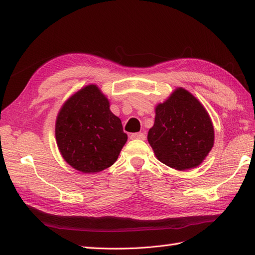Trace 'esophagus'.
Instances as JSON below:
<instances>
[{
  "instance_id": "obj_1",
  "label": "esophagus",
  "mask_w": 255,
  "mask_h": 255,
  "mask_svg": "<svg viewBox=\"0 0 255 255\" xmlns=\"http://www.w3.org/2000/svg\"><path fill=\"white\" fill-rule=\"evenodd\" d=\"M131 139H140V140H144L145 139V134L143 132H134L130 134Z\"/></svg>"
}]
</instances>
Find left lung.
<instances>
[{
	"label": "left lung",
	"mask_w": 255,
	"mask_h": 255,
	"mask_svg": "<svg viewBox=\"0 0 255 255\" xmlns=\"http://www.w3.org/2000/svg\"><path fill=\"white\" fill-rule=\"evenodd\" d=\"M214 127L208 113L184 89L155 108L148 141L162 163L178 171L202 163L214 145Z\"/></svg>",
	"instance_id": "8db88e82"
}]
</instances>
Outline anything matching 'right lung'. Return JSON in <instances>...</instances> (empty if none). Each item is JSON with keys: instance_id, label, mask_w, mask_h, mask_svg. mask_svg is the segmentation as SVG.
<instances>
[{"instance_id": "right-lung-1", "label": "right lung", "mask_w": 255, "mask_h": 255, "mask_svg": "<svg viewBox=\"0 0 255 255\" xmlns=\"http://www.w3.org/2000/svg\"><path fill=\"white\" fill-rule=\"evenodd\" d=\"M58 148L68 163L83 173H96L115 163L127 141L121 119L95 85L79 91L59 112Z\"/></svg>"}]
</instances>
